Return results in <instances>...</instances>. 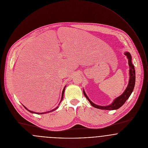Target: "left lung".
I'll list each match as a JSON object with an SVG mask.
<instances>
[{
    "label": "left lung",
    "instance_id": "8db88e82",
    "mask_svg": "<svg viewBox=\"0 0 148 148\" xmlns=\"http://www.w3.org/2000/svg\"><path fill=\"white\" fill-rule=\"evenodd\" d=\"M125 54L127 56V58H128V62H129V65L130 67V80H129V84L128 86L127 87L126 90L125 91V92L119 97L116 98L115 99L114 101L112 102V103L109 106H100L97 105L95 104H94V103H92L89 98H88V97L87 96V95L86 94L84 91H83V93L84 96L86 97V98L87 99V100L90 101V104L94 107L99 108V109H101V110H116L118 109L119 108H120L127 100V99L129 98V97L130 96L131 94L132 93L134 88V86H135V82H136V72H135V69H134V65L132 64V57H131V55L128 52H126L125 53Z\"/></svg>",
    "mask_w": 148,
    "mask_h": 148
}]
</instances>
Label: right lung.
<instances>
[{"label": "right lung", "mask_w": 148, "mask_h": 148, "mask_svg": "<svg viewBox=\"0 0 148 148\" xmlns=\"http://www.w3.org/2000/svg\"><path fill=\"white\" fill-rule=\"evenodd\" d=\"M64 91H65V88H64V90H63V91H62V97H61V101H60V103H59V104H58V106L60 105V103L61 102V101H62V100L63 99V97H64ZM24 107L27 110V111H29V112H32V113H35V114H46V113H48V112H51V111H54V110H56L58 107L57 106L56 108H54L53 110H51V111H48V112H33V111H30V110H28L27 108H26L25 106H24Z\"/></svg>", "instance_id": "1"}]
</instances>
